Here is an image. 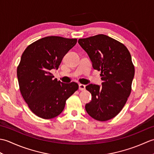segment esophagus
<instances>
[{
  "mask_svg": "<svg viewBox=\"0 0 154 154\" xmlns=\"http://www.w3.org/2000/svg\"><path fill=\"white\" fill-rule=\"evenodd\" d=\"M79 89L80 91H83L85 89V85L83 84H79Z\"/></svg>",
  "mask_w": 154,
  "mask_h": 154,
  "instance_id": "obj_1",
  "label": "esophagus"
}]
</instances>
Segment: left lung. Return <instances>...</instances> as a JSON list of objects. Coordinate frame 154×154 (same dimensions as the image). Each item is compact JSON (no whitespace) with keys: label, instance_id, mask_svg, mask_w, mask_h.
<instances>
[{"label":"left lung","instance_id":"1","mask_svg":"<svg viewBox=\"0 0 154 154\" xmlns=\"http://www.w3.org/2000/svg\"><path fill=\"white\" fill-rule=\"evenodd\" d=\"M94 69L100 71L102 86L89 84L86 89L92 100L86 104L87 112L97 120L113 119L125 105L132 90L134 66L131 55L123 44L104 34L79 39Z\"/></svg>","mask_w":154,"mask_h":154}]
</instances>
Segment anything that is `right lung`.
<instances>
[{
	"mask_svg": "<svg viewBox=\"0 0 154 154\" xmlns=\"http://www.w3.org/2000/svg\"><path fill=\"white\" fill-rule=\"evenodd\" d=\"M77 39L48 36L29 45L17 67L20 91L32 112L44 119L56 117L65 102L79 89L77 83H63L50 73L57 69Z\"/></svg>",
	"mask_w": 154,
	"mask_h": 154,
	"instance_id": "1",
	"label": "right lung"
}]
</instances>
